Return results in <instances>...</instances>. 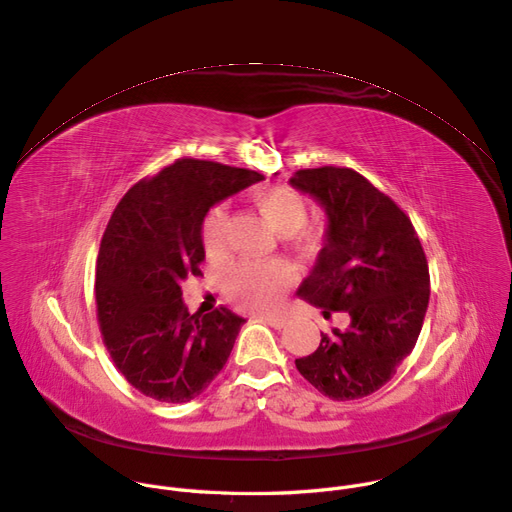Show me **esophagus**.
I'll return each mask as SVG.
<instances>
[{
	"instance_id": "obj_1",
	"label": "esophagus",
	"mask_w": 512,
	"mask_h": 512,
	"mask_svg": "<svg viewBox=\"0 0 512 512\" xmlns=\"http://www.w3.org/2000/svg\"><path fill=\"white\" fill-rule=\"evenodd\" d=\"M261 320L267 322L269 327H273V329H284L286 327V320L280 318V316H263Z\"/></svg>"
}]
</instances>
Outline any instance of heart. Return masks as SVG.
Masks as SVG:
<instances>
[{
	"instance_id": "obj_1",
	"label": "heart",
	"mask_w": 512,
	"mask_h": 512,
	"mask_svg": "<svg viewBox=\"0 0 512 512\" xmlns=\"http://www.w3.org/2000/svg\"><path fill=\"white\" fill-rule=\"evenodd\" d=\"M253 202L269 226L290 237L300 249H316L324 239V228L306 224L310 214L308 198L290 185H267L253 194ZM226 208L210 210L202 224V243L208 255L216 257L224 251ZM292 284V275L277 265H261L255 261H239L226 275L228 300L249 312H267L280 304L284 292Z\"/></svg>"
}]
</instances>
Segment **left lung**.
Returning a JSON list of instances; mask_svg holds the SVG:
<instances>
[{"label":"left lung","mask_w":512,"mask_h":512,"mask_svg":"<svg viewBox=\"0 0 512 512\" xmlns=\"http://www.w3.org/2000/svg\"><path fill=\"white\" fill-rule=\"evenodd\" d=\"M290 183L329 214L327 243L298 296L324 316H351L347 331L320 335L296 367L333 400L369 396L392 380L421 335L431 294L427 255L404 210L357 171L300 169Z\"/></svg>","instance_id":"8db88e82"}]
</instances>
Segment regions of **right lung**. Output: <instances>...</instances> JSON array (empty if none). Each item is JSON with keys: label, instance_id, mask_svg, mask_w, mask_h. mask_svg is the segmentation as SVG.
<instances>
[{"label": "right lung", "instance_id": "1", "mask_svg": "<svg viewBox=\"0 0 512 512\" xmlns=\"http://www.w3.org/2000/svg\"><path fill=\"white\" fill-rule=\"evenodd\" d=\"M263 175L177 159L118 202L102 237L96 310L104 345L126 382L159 402H190L220 374L245 318L220 306L190 314L181 282L202 275L208 210Z\"/></svg>", "mask_w": 512, "mask_h": 512}]
</instances>
